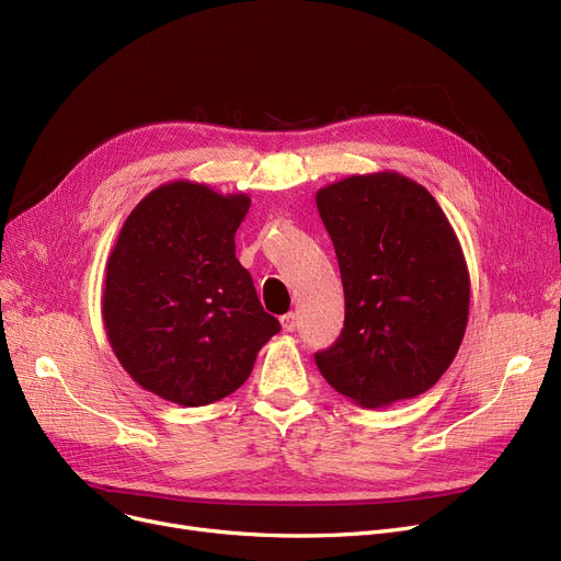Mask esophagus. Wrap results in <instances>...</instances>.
Segmentation results:
<instances>
[{"instance_id":"1","label":"esophagus","mask_w":561,"mask_h":561,"mask_svg":"<svg viewBox=\"0 0 561 561\" xmlns=\"http://www.w3.org/2000/svg\"><path fill=\"white\" fill-rule=\"evenodd\" d=\"M279 322H282V330H284V332H296V328H298V318H296V313H286V316H282V318H279Z\"/></svg>"}]
</instances>
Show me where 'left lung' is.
Wrapping results in <instances>:
<instances>
[{
    "instance_id": "8db88e82",
    "label": "left lung",
    "mask_w": 561,
    "mask_h": 561,
    "mask_svg": "<svg viewBox=\"0 0 561 561\" xmlns=\"http://www.w3.org/2000/svg\"><path fill=\"white\" fill-rule=\"evenodd\" d=\"M345 293V322L316 366L352 402L416 398L461 345L470 282L436 199L398 172L355 174L316 193Z\"/></svg>"
}]
</instances>
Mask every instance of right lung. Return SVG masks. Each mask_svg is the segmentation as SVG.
I'll list each match as a JSON object with an SVG mask.
<instances>
[{
  "label": "right lung",
  "instance_id": "1",
  "mask_svg": "<svg viewBox=\"0 0 561 561\" xmlns=\"http://www.w3.org/2000/svg\"><path fill=\"white\" fill-rule=\"evenodd\" d=\"M245 193L170 182L145 195L106 263L102 318L117 362L147 391L182 407L227 398L279 332L233 233Z\"/></svg>",
  "mask_w": 561,
  "mask_h": 561
}]
</instances>
